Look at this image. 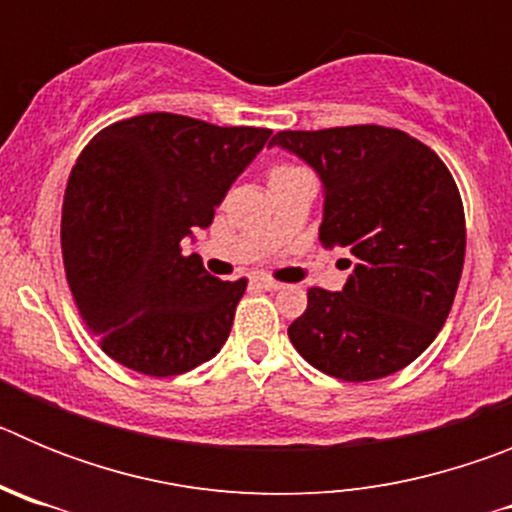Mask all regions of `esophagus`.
I'll list each match as a JSON object with an SVG mask.
<instances>
[{"label": "esophagus", "instance_id": "obj_1", "mask_svg": "<svg viewBox=\"0 0 512 512\" xmlns=\"http://www.w3.org/2000/svg\"><path fill=\"white\" fill-rule=\"evenodd\" d=\"M251 282L259 289H266V292H277V289L284 287L282 282H274V279H266V277H253Z\"/></svg>", "mask_w": 512, "mask_h": 512}]
</instances>
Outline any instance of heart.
Returning a JSON list of instances; mask_svg holds the SVG:
<instances>
[{"instance_id":"b5f03b06","label":"heart","mask_w":512,"mask_h":512,"mask_svg":"<svg viewBox=\"0 0 512 512\" xmlns=\"http://www.w3.org/2000/svg\"><path fill=\"white\" fill-rule=\"evenodd\" d=\"M292 169H295V166H277L274 171H292Z\"/></svg>"}]
</instances>
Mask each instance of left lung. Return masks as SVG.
Returning a JSON list of instances; mask_svg holds the SVG:
<instances>
[{"mask_svg": "<svg viewBox=\"0 0 512 512\" xmlns=\"http://www.w3.org/2000/svg\"><path fill=\"white\" fill-rule=\"evenodd\" d=\"M269 146L300 156L323 182L325 248L354 259L341 292L307 289L289 325L297 354L343 382L400 372L449 318L467 225L454 176L418 138L382 125L282 130Z\"/></svg>", "mask_w": 512, "mask_h": 512, "instance_id": "8db88e82", "label": "left lung"}]
</instances>
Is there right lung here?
<instances>
[{"instance_id":"right-lung-1","label":"right lung","mask_w":512,"mask_h":512,"mask_svg":"<svg viewBox=\"0 0 512 512\" xmlns=\"http://www.w3.org/2000/svg\"><path fill=\"white\" fill-rule=\"evenodd\" d=\"M269 135L148 112L99 130L76 158L63 197V266L81 320L117 364L176 377L228 341L248 282L207 274L182 241L212 223Z\"/></svg>"}]
</instances>
